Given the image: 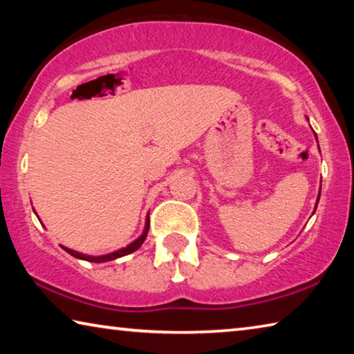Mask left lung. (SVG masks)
Masks as SVG:
<instances>
[{"mask_svg": "<svg viewBox=\"0 0 354 354\" xmlns=\"http://www.w3.org/2000/svg\"><path fill=\"white\" fill-rule=\"evenodd\" d=\"M317 137V136H315ZM319 198H320V194H319ZM319 198H317V205H319ZM315 212V211H314Z\"/></svg>", "mask_w": 354, "mask_h": 354, "instance_id": "1", "label": "left lung"}]
</instances>
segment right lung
Segmentation results:
<instances>
[{"mask_svg":"<svg viewBox=\"0 0 354 354\" xmlns=\"http://www.w3.org/2000/svg\"><path fill=\"white\" fill-rule=\"evenodd\" d=\"M148 230H149V217H147L145 230H143L142 236H140L139 239H136V241H134L133 243H129L128 247L120 248V250H117V251H113V253L103 254V256H88V254L77 253V251H75V250H70V248H67V247H62V248H64L65 251H67V253H70L71 256L77 257V259H82V261H87V262H97V263H100V262H107V261H113V259H117V257H123V256H127V254H129V253H134L136 250H139V248L142 247V243L145 242L147 234H148Z\"/></svg>","mask_w":354,"mask_h":354,"instance_id":"add662e5","label":"right lung"}]
</instances>
